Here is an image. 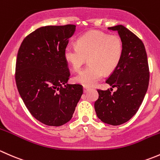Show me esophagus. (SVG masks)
<instances>
[{
    "mask_svg": "<svg viewBox=\"0 0 160 160\" xmlns=\"http://www.w3.org/2000/svg\"><path fill=\"white\" fill-rule=\"evenodd\" d=\"M89 90H90V88H88V87H86V86H83V91L85 93L88 91H89Z\"/></svg>",
    "mask_w": 160,
    "mask_h": 160,
    "instance_id": "esophagus-1",
    "label": "esophagus"
}]
</instances>
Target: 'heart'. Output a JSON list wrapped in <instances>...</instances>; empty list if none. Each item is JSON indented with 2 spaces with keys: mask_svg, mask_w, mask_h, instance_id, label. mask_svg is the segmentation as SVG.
Listing matches in <instances>:
<instances>
[{
  "mask_svg": "<svg viewBox=\"0 0 160 160\" xmlns=\"http://www.w3.org/2000/svg\"><path fill=\"white\" fill-rule=\"evenodd\" d=\"M78 46L69 44L64 56L72 70L78 72L88 59L87 68L75 77V82L86 87L96 85L104 72L112 73L117 68L123 53L122 39L117 35H108L99 31H91L80 36Z\"/></svg>",
  "mask_w": 160,
  "mask_h": 160,
  "instance_id": "b5f03b06",
  "label": "heart"
}]
</instances>
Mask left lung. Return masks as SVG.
Returning a JSON list of instances; mask_svg holds the SVG:
<instances>
[{
    "label": "left lung",
    "instance_id": "1",
    "mask_svg": "<svg viewBox=\"0 0 160 160\" xmlns=\"http://www.w3.org/2000/svg\"><path fill=\"white\" fill-rule=\"evenodd\" d=\"M108 29L118 31L123 53L117 68L106 80L112 88L98 90L95 110L102 122L118 126L129 121L142 102L149 85V65L144 44L136 34L123 25ZM114 87L117 90L112 93Z\"/></svg>",
    "mask_w": 160,
    "mask_h": 160
}]
</instances>
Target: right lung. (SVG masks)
<instances>
[{
  "mask_svg": "<svg viewBox=\"0 0 160 160\" xmlns=\"http://www.w3.org/2000/svg\"><path fill=\"white\" fill-rule=\"evenodd\" d=\"M76 26H44L23 40L16 61L15 81L20 95L34 118L60 126L70 121L83 91L67 84L70 76L64 51Z\"/></svg>",
  "mask_w": 160,
  "mask_h": 160,
  "instance_id": "obj_1",
  "label": "right lung"
}]
</instances>
